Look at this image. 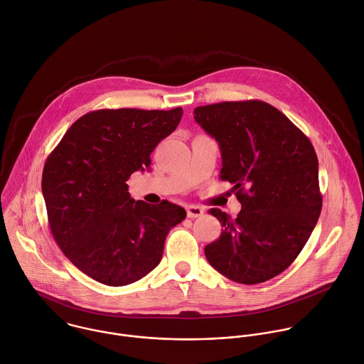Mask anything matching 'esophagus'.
Wrapping results in <instances>:
<instances>
[{
	"label": "esophagus",
	"mask_w": 364,
	"mask_h": 364,
	"mask_svg": "<svg viewBox=\"0 0 364 364\" xmlns=\"http://www.w3.org/2000/svg\"><path fill=\"white\" fill-rule=\"evenodd\" d=\"M186 215H188V218L195 219V218H199V216L203 215V209L199 208V206H188L186 208Z\"/></svg>",
	"instance_id": "1"
}]
</instances>
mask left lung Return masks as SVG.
<instances>
[{
    "label": "left lung",
    "instance_id": "left-lung-1",
    "mask_svg": "<svg viewBox=\"0 0 364 364\" xmlns=\"http://www.w3.org/2000/svg\"><path fill=\"white\" fill-rule=\"evenodd\" d=\"M195 121L222 152L220 179L233 183L236 218L218 208V240L208 262L228 279L256 284L286 270L309 240L321 210L318 162L309 138L263 101L198 107Z\"/></svg>",
    "mask_w": 364,
    "mask_h": 364
}]
</instances>
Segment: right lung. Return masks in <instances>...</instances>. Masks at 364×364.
I'll list each match as a JSON object with an SVG mask.
<instances>
[{
    "label": "right lung",
    "instance_id": "right-lung-1",
    "mask_svg": "<svg viewBox=\"0 0 364 364\" xmlns=\"http://www.w3.org/2000/svg\"><path fill=\"white\" fill-rule=\"evenodd\" d=\"M182 108L100 109L77 119L47 158L43 195L63 253L87 276L125 286L155 269L169 230L186 210L162 200H134L127 181L151 166V154L171 135Z\"/></svg>",
    "mask_w": 364,
    "mask_h": 364
}]
</instances>
